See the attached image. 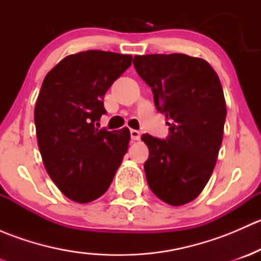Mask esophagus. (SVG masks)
Masks as SVG:
<instances>
[{"label":"esophagus","mask_w":261,"mask_h":261,"mask_svg":"<svg viewBox=\"0 0 261 261\" xmlns=\"http://www.w3.org/2000/svg\"><path fill=\"white\" fill-rule=\"evenodd\" d=\"M130 135H131V140H139V139L141 138V134L140 131L138 130H134V128H131L130 130Z\"/></svg>","instance_id":"obj_1"}]
</instances>
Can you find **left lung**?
<instances>
[{
  "label": "left lung",
  "instance_id": "1",
  "mask_svg": "<svg viewBox=\"0 0 261 261\" xmlns=\"http://www.w3.org/2000/svg\"><path fill=\"white\" fill-rule=\"evenodd\" d=\"M134 67L169 120L163 140L141 136L147 184L165 203L181 206L201 193L216 165L226 120L222 86L206 60L186 54L136 55Z\"/></svg>",
  "mask_w": 261,
  "mask_h": 261
}]
</instances>
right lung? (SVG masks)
I'll return each instance as SVG.
<instances>
[{"label": "right lung", "mask_w": 261, "mask_h": 261, "mask_svg": "<svg viewBox=\"0 0 261 261\" xmlns=\"http://www.w3.org/2000/svg\"><path fill=\"white\" fill-rule=\"evenodd\" d=\"M131 62V55L87 50L60 60L41 84L34 112L39 150L51 180L78 203L109 189L127 151V127L96 126L106 114L103 96Z\"/></svg>", "instance_id": "obj_1"}]
</instances>
